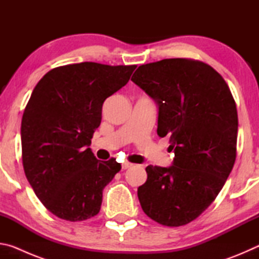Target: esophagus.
I'll return each mask as SVG.
<instances>
[{"instance_id": "34e87169", "label": "esophagus", "mask_w": 259, "mask_h": 259, "mask_svg": "<svg viewBox=\"0 0 259 259\" xmlns=\"http://www.w3.org/2000/svg\"><path fill=\"white\" fill-rule=\"evenodd\" d=\"M133 165V163H130V162H123V163H122V169H128V168H130V166Z\"/></svg>"}]
</instances>
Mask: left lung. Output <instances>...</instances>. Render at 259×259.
<instances>
[{
    "mask_svg": "<svg viewBox=\"0 0 259 259\" xmlns=\"http://www.w3.org/2000/svg\"><path fill=\"white\" fill-rule=\"evenodd\" d=\"M131 81L159 106L157 135L170 137L168 168L148 165L138 187L140 205L159 224L194 221L216 199L236 157L238 112L227 83L199 60L163 59L142 65Z\"/></svg>",
    "mask_w": 259,
    "mask_h": 259,
    "instance_id": "1",
    "label": "left lung"
}]
</instances>
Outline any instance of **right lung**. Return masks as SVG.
Listing matches in <instances>:
<instances>
[{"instance_id": "add662e5", "label": "right lung", "mask_w": 259, "mask_h": 259, "mask_svg": "<svg viewBox=\"0 0 259 259\" xmlns=\"http://www.w3.org/2000/svg\"><path fill=\"white\" fill-rule=\"evenodd\" d=\"M137 67L85 63L56 67L43 76L21 120L24 171L55 216L81 222L96 216L103 190L121 170L90 150L105 99L128 83Z\"/></svg>"}]
</instances>
